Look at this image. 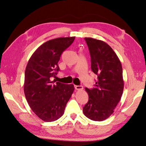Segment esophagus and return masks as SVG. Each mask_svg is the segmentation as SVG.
Instances as JSON below:
<instances>
[{
	"label": "esophagus",
	"mask_w": 146,
	"mask_h": 146,
	"mask_svg": "<svg viewBox=\"0 0 146 146\" xmlns=\"http://www.w3.org/2000/svg\"><path fill=\"white\" fill-rule=\"evenodd\" d=\"M74 88H75L76 90H82L83 89V87L81 86V85H74Z\"/></svg>",
	"instance_id": "1"
}]
</instances>
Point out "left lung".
<instances>
[{
    "mask_svg": "<svg viewBox=\"0 0 146 146\" xmlns=\"http://www.w3.org/2000/svg\"><path fill=\"white\" fill-rule=\"evenodd\" d=\"M91 57V69L97 75L94 88H85L88 101L83 108L85 116L102 121L114 112L123 94L122 66L115 51L105 42L85 38Z\"/></svg>",
    "mask_w": 146,
    "mask_h": 146,
    "instance_id": "obj_1",
    "label": "left lung"
}]
</instances>
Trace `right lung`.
<instances>
[{
  "label": "right lung",
  "mask_w": 146,
  "mask_h": 146,
  "mask_svg": "<svg viewBox=\"0 0 146 146\" xmlns=\"http://www.w3.org/2000/svg\"><path fill=\"white\" fill-rule=\"evenodd\" d=\"M75 37L58 38L41 45L27 64L25 72L24 93L32 111L41 119L51 122L63 115L67 103L74 90L72 84L54 83L64 51Z\"/></svg>",
  "instance_id": "add662e5"
}]
</instances>
